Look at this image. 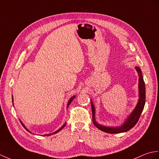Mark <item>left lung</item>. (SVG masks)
I'll return each mask as SVG.
<instances>
[{
	"mask_svg": "<svg viewBox=\"0 0 159 159\" xmlns=\"http://www.w3.org/2000/svg\"><path fill=\"white\" fill-rule=\"evenodd\" d=\"M135 68L136 70V71L138 72L139 75V100L137 105L135 106V108L130 114V115L128 116L126 120L125 121V123H123V125H121L120 127H110L98 124L96 120H95V110L93 103L92 102V100H91L92 119H93V124L95 127L98 128L99 129H100L101 131L106 133H108V134H119V133L126 132L128 131L129 130H130L131 129L134 127L136 125V123H138L140 115H141V114L142 112V110H143V108H144L146 102V88L141 70H140V68L138 67V66H136Z\"/></svg>",
	"mask_w": 159,
	"mask_h": 159,
	"instance_id": "1",
	"label": "left lung"
}]
</instances>
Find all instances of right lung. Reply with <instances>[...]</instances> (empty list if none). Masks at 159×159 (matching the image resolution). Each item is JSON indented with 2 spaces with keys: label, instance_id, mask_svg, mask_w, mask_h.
<instances>
[{
  "label": "right lung",
  "instance_id": "add662e5",
  "mask_svg": "<svg viewBox=\"0 0 159 159\" xmlns=\"http://www.w3.org/2000/svg\"><path fill=\"white\" fill-rule=\"evenodd\" d=\"M75 95H74V96H72V98H71L70 99H69V101H68V104H67V108H68V106H70V104H71V102H72V100H73V99H75ZM12 101L13 102V96H12ZM20 122H21V125H23V127H24V128L25 129H26V130H27L28 131H29L30 133H31L30 131H29V130L28 129H27L26 127H25L24 126V125L23 124V123H22V122H21V120H20ZM66 123H64V125H63V126H62L61 127H60V129H58V130H57L56 131H55L54 133H53V134H57V132H59V131H61V130L62 129H63V128H64V127L66 126ZM51 135V134H46V135H44V136H49V135Z\"/></svg>",
  "mask_w": 159,
  "mask_h": 159
}]
</instances>
